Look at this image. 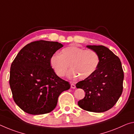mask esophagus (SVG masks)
Masks as SVG:
<instances>
[{"mask_svg": "<svg viewBox=\"0 0 134 134\" xmlns=\"http://www.w3.org/2000/svg\"><path fill=\"white\" fill-rule=\"evenodd\" d=\"M71 88L72 89H75V88H76V85H75V84L71 83Z\"/></svg>", "mask_w": 134, "mask_h": 134, "instance_id": "esophagus-1", "label": "esophagus"}]
</instances>
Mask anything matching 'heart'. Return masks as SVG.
<instances>
[{
	"mask_svg": "<svg viewBox=\"0 0 134 134\" xmlns=\"http://www.w3.org/2000/svg\"><path fill=\"white\" fill-rule=\"evenodd\" d=\"M100 62L99 55L92 49H85L75 45L68 46L61 51V54H55L50 58L51 66L56 75L64 77L70 67V77H79L85 79L95 73Z\"/></svg>",
	"mask_w": 134,
	"mask_h": 134,
	"instance_id": "obj_1",
	"label": "heart"
}]
</instances>
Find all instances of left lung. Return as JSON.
<instances>
[{"instance_id": "1", "label": "left lung", "mask_w": 134, "mask_h": 134, "mask_svg": "<svg viewBox=\"0 0 134 134\" xmlns=\"http://www.w3.org/2000/svg\"><path fill=\"white\" fill-rule=\"evenodd\" d=\"M86 47L98 53L100 62L95 73L76 83V88L85 92L77 103L86 111L102 113L113 107L122 95L124 71L120 59L109 48L102 45Z\"/></svg>"}]
</instances>
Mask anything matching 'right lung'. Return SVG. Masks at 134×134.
<instances>
[{
	"label": "right lung",
	"instance_id": "1",
	"mask_svg": "<svg viewBox=\"0 0 134 134\" xmlns=\"http://www.w3.org/2000/svg\"><path fill=\"white\" fill-rule=\"evenodd\" d=\"M63 45L57 42L37 40L21 49L10 69L9 85L19 107L30 114L50 113L59 95L69 90V82L59 77L50 58Z\"/></svg>",
	"mask_w": 134,
	"mask_h": 134
}]
</instances>
